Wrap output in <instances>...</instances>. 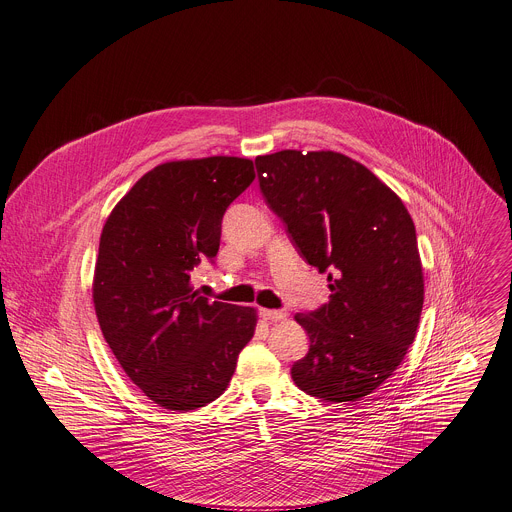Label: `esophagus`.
Wrapping results in <instances>:
<instances>
[{"mask_svg": "<svg viewBox=\"0 0 512 512\" xmlns=\"http://www.w3.org/2000/svg\"><path fill=\"white\" fill-rule=\"evenodd\" d=\"M259 314H261V318L267 320V322H281V320L287 318V314H285L283 310H265V308H263Z\"/></svg>", "mask_w": 512, "mask_h": 512, "instance_id": "obj_1", "label": "esophagus"}]
</instances>
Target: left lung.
Wrapping results in <instances>:
<instances>
[{
	"mask_svg": "<svg viewBox=\"0 0 512 512\" xmlns=\"http://www.w3.org/2000/svg\"><path fill=\"white\" fill-rule=\"evenodd\" d=\"M259 186L304 259L328 271L330 302L294 320L310 350L291 367L308 395L352 403L403 362L423 308L413 218L367 166L330 150L257 156Z\"/></svg>",
	"mask_w": 512,
	"mask_h": 512,
	"instance_id": "8db88e82",
	"label": "left lung"
}]
</instances>
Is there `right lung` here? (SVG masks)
Here are the masks:
<instances>
[{"label":"right lung","mask_w":512,"mask_h":512,"mask_svg":"<svg viewBox=\"0 0 512 512\" xmlns=\"http://www.w3.org/2000/svg\"><path fill=\"white\" fill-rule=\"evenodd\" d=\"M255 180L235 156L164 162L107 216L93 275L101 332L125 375L168 411L204 407L229 387L257 310L208 302L190 283L216 257L227 206Z\"/></svg>","instance_id":"right-lung-1"}]
</instances>
